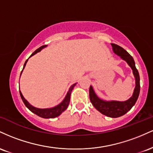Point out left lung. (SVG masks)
I'll list each match as a JSON object with an SVG mask.
<instances>
[{"label":"left lung","instance_id":"8db88e82","mask_svg":"<svg viewBox=\"0 0 153 153\" xmlns=\"http://www.w3.org/2000/svg\"><path fill=\"white\" fill-rule=\"evenodd\" d=\"M112 47L113 52L120 57V58L125 61L132 70L133 75L135 78V88L134 89L132 96L127 101H106L102 99H100L96 95L94 90V88L91 85L89 88V97L95 108L99 112L105 116L111 118H117L125 114L127 112L132 108L138 99L140 91V75L138 71L135 67V62L134 59L125 50L119 45L115 44H111Z\"/></svg>","mask_w":153,"mask_h":153}]
</instances>
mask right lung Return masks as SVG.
Listing matches in <instances>:
<instances>
[{"label":"right lung","instance_id":"right-lung-1","mask_svg":"<svg viewBox=\"0 0 153 153\" xmlns=\"http://www.w3.org/2000/svg\"><path fill=\"white\" fill-rule=\"evenodd\" d=\"M47 45H43V46L39 47V48L37 49V50L35 51V52H34L32 54H31V56L29 57V58H30V57H32L33 55L36 54V53H37V52H39L40 51L42 50V49L45 48V47H47ZM28 59H26L25 63H24V68H23V70H22V73H21V75H22V72H23V71H24V68H25L26 63H27ZM21 75H20V77H21ZM76 84L77 83L73 84V85H72L70 87L69 91H68V93H67V94L65 96V99L62 100V102L59 103L58 105H57V106L52 107V108H36V107H34V106H32V105H31L30 103L28 102L27 100L25 99V98L24 97V96L22 95V92H21V91H19V93H20V96H21V98H22L23 102H24V104H25V106L27 107V108H29V109L30 110L31 112H33V113L35 114H36L37 116H39V117H42V118H45V119L55 118V117H59V116L60 115L63 111H65L67 109L68 105H69L70 100H71V92H72V91H73V88L75 87V85H76Z\"/></svg>","mask_w":153,"mask_h":153}]
</instances>
